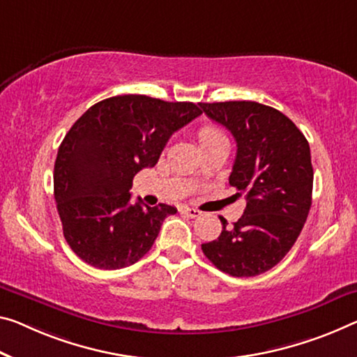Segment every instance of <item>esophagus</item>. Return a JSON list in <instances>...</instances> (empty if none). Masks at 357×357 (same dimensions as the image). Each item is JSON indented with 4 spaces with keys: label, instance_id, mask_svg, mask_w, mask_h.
Instances as JSON below:
<instances>
[{
    "label": "esophagus",
    "instance_id": "34e87169",
    "mask_svg": "<svg viewBox=\"0 0 357 357\" xmlns=\"http://www.w3.org/2000/svg\"><path fill=\"white\" fill-rule=\"evenodd\" d=\"M182 213H185V215H188V217H191V218H195V217H199V215H201V211L195 209V207L185 206V207H182Z\"/></svg>",
    "mask_w": 357,
    "mask_h": 357
}]
</instances>
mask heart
I'll use <instances>...</instances> for the list:
<instances>
[{"instance_id":"obj_1","label":"heart","mask_w":357,"mask_h":357,"mask_svg":"<svg viewBox=\"0 0 357 357\" xmlns=\"http://www.w3.org/2000/svg\"><path fill=\"white\" fill-rule=\"evenodd\" d=\"M197 137H199L201 145H204V144H209V142H213V140H217V139H223L225 135L222 134L220 129L215 128V126L207 124V126H202V128L199 129V132H197Z\"/></svg>"}]
</instances>
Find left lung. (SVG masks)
Returning a JSON list of instances; mask_svg holds the SVG:
<instances>
[{
  "label": "left lung",
  "mask_w": 357,
  "mask_h": 357,
  "mask_svg": "<svg viewBox=\"0 0 357 357\" xmlns=\"http://www.w3.org/2000/svg\"><path fill=\"white\" fill-rule=\"evenodd\" d=\"M212 121L236 140L229 185L245 196L243 217L215 241L201 245L218 270L250 278L278 265L297 241L312 195L310 144L276 108L259 102L201 103Z\"/></svg>",
  "instance_id": "left-lung-1"
}]
</instances>
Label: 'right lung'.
Returning <instances> with one entry per match:
<instances>
[{"mask_svg": "<svg viewBox=\"0 0 357 357\" xmlns=\"http://www.w3.org/2000/svg\"><path fill=\"white\" fill-rule=\"evenodd\" d=\"M201 103L116 96L92 105L59 146L54 197L68 245L87 265L119 270L139 261L160 234L167 204H130L132 180L160 160Z\"/></svg>", "mask_w": 357, "mask_h": 357, "instance_id": "right-lung-1", "label": "right lung"}]
</instances>
